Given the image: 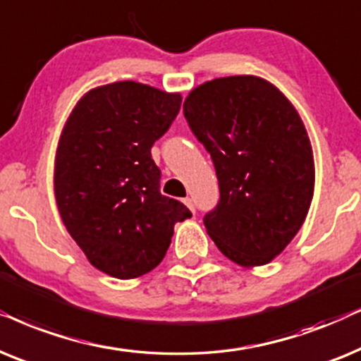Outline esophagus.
<instances>
[{
  "instance_id": "obj_1",
  "label": "esophagus",
  "mask_w": 361,
  "mask_h": 361,
  "mask_svg": "<svg viewBox=\"0 0 361 361\" xmlns=\"http://www.w3.org/2000/svg\"><path fill=\"white\" fill-rule=\"evenodd\" d=\"M183 203L186 204V208H190L191 213H195V204H193V200L191 198H185Z\"/></svg>"
}]
</instances>
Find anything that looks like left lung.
<instances>
[{
	"label": "left lung",
	"mask_w": 361,
	"mask_h": 361,
	"mask_svg": "<svg viewBox=\"0 0 361 361\" xmlns=\"http://www.w3.org/2000/svg\"><path fill=\"white\" fill-rule=\"evenodd\" d=\"M183 112L219 181L218 204L203 218L209 238L239 266L271 262L299 233L314 198V153L299 112L256 75L198 85Z\"/></svg>",
	"instance_id": "left-lung-1"
}]
</instances>
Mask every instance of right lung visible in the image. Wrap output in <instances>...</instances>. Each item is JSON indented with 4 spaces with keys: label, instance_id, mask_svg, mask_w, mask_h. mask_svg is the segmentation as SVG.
Returning <instances> with one entry per match:
<instances>
[{
    "label": "right lung",
    "instance_id": "1",
    "mask_svg": "<svg viewBox=\"0 0 361 361\" xmlns=\"http://www.w3.org/2000/svg\"><path fill=\"white\" fill-rule=\"evenodd\" d=\"M181 95L122 80L89 90L62 128L54 163L59 214L94 267L117 279L150 272L173 228L191 218L160 193L152 147L165 135Z\"/></svg>",
    "mask_w": 361,
    "mask_h": 361
}]
</instances>
